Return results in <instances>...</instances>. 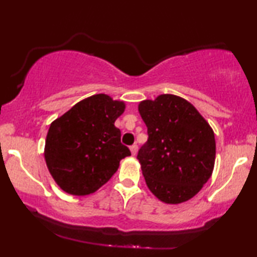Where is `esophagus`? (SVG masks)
Instances as JSON below:
<instances>
[{"label":"esophagus","mask_w":257,"mask_h":257,"mask_svg":"<svg viewBox=\"0 0 257 257\" xmlns=\"http://www.w3.org/2000/svg\"><path fill=\"white\" fill-rule=\"evenodd\" d=\"M130 150H131L132 156H136L137 151H138V146H137V144H133L132 146H130Z\"/></svg>","instance_id":"1"}]
</instances>
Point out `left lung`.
I'll list each match as a JSON object with an SVG mask.
<instances>
[{"mask_svg": "<svg viewBox=\"0 0 257 257\" xmlns=\"http://www.w3.org/2000/svg\"><path fill=\"white\" fill-rule=\"evenodd\" d=\"M149 139L137 159L147 187L166 203L193 198L212 175L215 163L214 132L184 98L160 94L139 104Z\"/></svg>", "mask_w": 257, "mask_h": 257, "instance_id": "obj_1", "label": "left lung"}]
</instances>
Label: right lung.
Listing matches in <instances>:
<instances>
[{
	"label": "right lung",
	"instance_id": "1",
	"mask_svg": "<svg viewBox=\"0 0 257 257\" xmlns=\"http://www.w3.org/2000/svg\"><path fill=\"white\" fill-rule=\"evenodd\" d=\"M124 110L122 101L94 94L51 122L45 163L63 191L72 195L96 192L117 172L120 160L131 156L114 126Z\"/></svg>",
	"mask_w": 257,
	"mask_h": 257
}]
</instances>
